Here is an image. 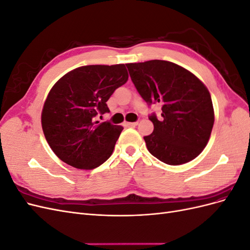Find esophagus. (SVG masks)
Here are the masks:
<instances>
[{
    "label": "esophagus",
    "instance_id": "esophagus-1",
    "mask_svg": "<svg viewBox=\"0 0 250 250\" xmlns=\"http://www.w3.org/2000/svg\"><path fill=\"white\" fill-rule=\"evenodd\" d=\"M138 124H139L138 122H124L123 123V125L127 126V127H134V126H137Z\"/></svg>",
    "mask_w": 250,
    "mask_h": 250
}]
</instances>
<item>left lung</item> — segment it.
<instances>
[{"label":"left lung","mask_w":250,"mask_h":250,"mask_svg":"<svg viewBox=\"0 0 250 250\" xmlns=\"http://www.w3.org/2000/svg\"><path fill=\"white\" fill-rule=\"evenodd\" d=\"M139 94L148 104L162 105V118L149 117L154 130L144 137L149 152L177 166L197 157L206 148L215 113L208 87L193 73L166 60L126 63Z\"/></svg>","instance_id":"1"}]
</instances>
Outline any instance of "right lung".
<instances>
[{
	"instance_id": "right-lung-1",
	"label": "right lung",
	"mask_w": 250,
	"mask_h": 250,
	"mask_svg": "<svg viewBox=\"0 0 250 250\" xmlns=\"http://www.w3.org/2000/svg\"><path fill=\"white\" fill-rule=\"evenodd\" d=\"M127 80L125 64H94L66 73L53 85L42 107V127L57 157L83 170L108 160L123 127L95 119L109 111L107 100Z\"/></svg>"
}]
</instances>
